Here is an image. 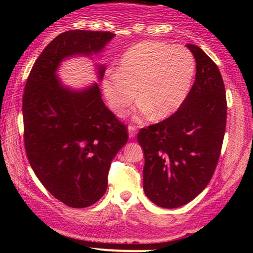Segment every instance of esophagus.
<instances>
[{"label":"esophagus","instance_id":"esophagus-1","mask_svg":"<svg viewBox=\"0 0 253 253\" xmlns=\"http://www.w3.org/2000/svg\"><path fill=\"white\" fill-rule=\"evenodd\" d=\"M136 133V128L134 126H128V136L130 139H133L135 136Z\"/></svg>","mask_w":253,"mask_h":253}]
</instances>
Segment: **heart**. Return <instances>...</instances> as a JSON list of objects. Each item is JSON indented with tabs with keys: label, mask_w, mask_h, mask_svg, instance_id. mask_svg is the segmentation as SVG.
Segmentation results:
<instances>
[{
	"label": "heart",
	"mask_w": 253,
	"mask_h": 253,
	"mask_svg": "<svg viewBox=\"0 0 253 253\" xmlns=\"http://www.w3.org/2000/svg\"><path fill=\"white\" fill-rule=\"evenodd\" d=\"M195 70V59L188 48L144 42L124 54L118 71L107 72L103 94L113 112L120 114L135 100L138 90L136 113L165 119L184 103Z\"/></svg>",
	"instance_id": "1"
}]
</instances>
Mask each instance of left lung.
<instances>
[{
    "label": "left lung",
    "mask_w": 253,
    "mask_h": 253,
    "mask_svg": "<svg viewBox=\"0 0 253 253\" xmlns=\"http://www.w3.org/2000/svg\"><path fill=\"white\" fill-rule=\"evenodd\" d=\"M187 47L195 58L196 75L184 103L170 118L138 133L145 158V195L162 208L187 205L207 187L226 129L221 74L199 46Z\"/></svg>",
    "instance_id": "8db88e82"
}]
</instances>
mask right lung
Listing matches in <instances>:
<instances>
[{"mask_svg":"<svg viewBox=\"0 0 253 253\" xmlns=\"http://www.w3.org/2000/svg\"><path fill=\"white\" fill-rule=\"evenodd\" d=\"M115 34L68 31L54 38L32 68L22 100L25 149L39 181L72 208L106 193L113 158L128 140L126 126L104 104L97 83L72 89L58 77L64 60L101 53ZM98 82L106 65H95Z\"/></svg>","mask_w":253,"mask_h":253,"instance_id":"obj_1","label":"right lung"}]
</instances>
